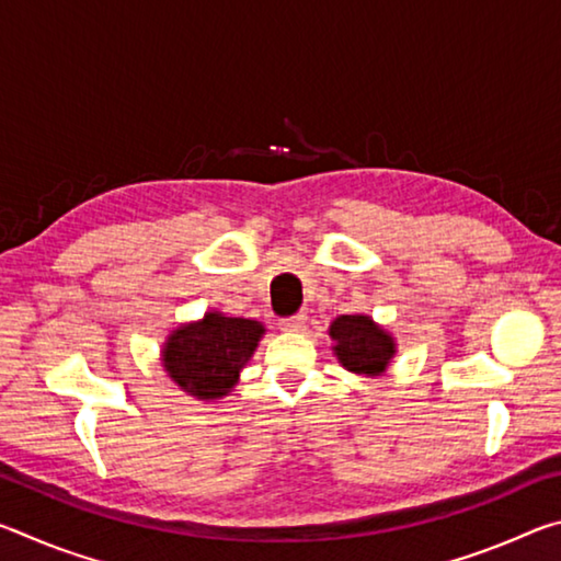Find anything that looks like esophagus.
<instances>
[{
	"instance_id": "esophagus-1",
	"label": "esophagus",
	"mask_w": 561,
	"mask_h": 561,
	"mask_svg": "<svg viewBox=\"0 0 561 561\" xmlns=\"http://www.w3.org/2000/svg\"><path fill=\"white\" fill-rule=\"evenodd\" d=\"M304 324H307V317H304V314H294V317H289V319H282V321H279L282 331H301Z\"/></svg>"
}]
</instances>
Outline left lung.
<instances>
[{
    "label": "left lung",
    "mask_w": 561,
    "mask_h": 561,
    "mask_svg": "<svg viewBox=\"0 0 561 561\" xmlns=\"http://www.w3.org/2000/svg\"><path fill=\"white\" fill-rule=\"evenodd\" d=\"M334 356L346 371L366 378L383 376L396 358V339L368 314H341L329 327Z\"/></svg>",
    "instance_id": "left-lung-1"
}]
</instances>
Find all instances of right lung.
I'll list each match as a JSON object with an SVG mask.
<instances>
[{"label":"right lung","instance_id":"obj_1","mask_svg":"<svg viewBox=\"0 0 561 561\" xmlns=\"http://www.w3.org/2000/svg\"><path fill=\"white\" fill-rule=\"evenodd\" d=\"M264 334L267 329L257 319L227 317L213 309L170 331L160 348V364L180 391L197 401H220L234 391Z\"/></svg>","mask_w":561,"mask_h":561}]
</instances>
